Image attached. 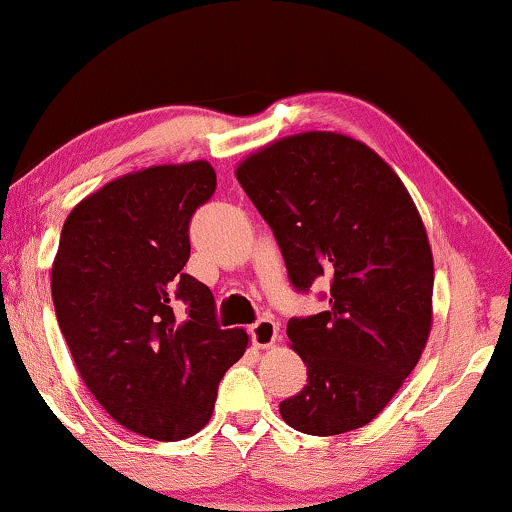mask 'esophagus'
<instances>
[{
    "label": "esophagus",
    "instance_id": "1",
    "mask_svg": "<svg viewBox=\"0 0 512 512\" xmlns=\"http://www.w3.org/2000/svg\"><path fill=\"white\" fill-rule=\"evenodd\" d=\"M279 337V325L274 318H261L251 325V342L258 348H270Z\"/></svg>",
    "mask_w": 512,
    "mask_h": 512
}]
</instances>
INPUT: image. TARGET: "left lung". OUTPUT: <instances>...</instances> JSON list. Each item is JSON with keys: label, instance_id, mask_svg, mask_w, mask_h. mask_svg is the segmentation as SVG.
Listing matches in <instances>:
<instances>
[{"label": "left lung", "instance_id": "left-lung-1", "mask_svg": "<svg viewBox=\"0 0 512 512\" xmlns=\"http://www.w3.org/2000/svg\"><path fill=\"white\" fill-rule=\"evenodd\" d=\"M235 177L293 286L330 277L328 311L286 325L307 385L279 404L281 418L311 436L365 427L416 369L432 330L434 258L416 203L372 147L337 131L272 140Z\"/></svg>", "mask_w": 512, "mask_h": 512}]
</instances>
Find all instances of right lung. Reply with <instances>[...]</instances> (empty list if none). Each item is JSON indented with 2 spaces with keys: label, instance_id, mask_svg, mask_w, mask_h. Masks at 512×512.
Instances as JSON below:
<instances>
[{
  "label": "right lung",
  "instance_id": "obj_1",
  "mask_svg": "<svg viewBox=\"0 0 512 512\" xmlns=\"http://www.w3.org/2000/svg\"><path fill=\"white\" fill-rule=\"evenodd\" d=\"M214 187L205 159L133 170L73 207L59 238L50 288L80 379L147 439L201 432L249 344L242 328H219L212 291L182 272L191 214Z\"/></svg>",
  "mask_w": 512,
  "mask_h": 512
}]
</instances>
